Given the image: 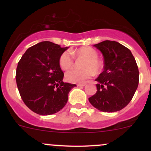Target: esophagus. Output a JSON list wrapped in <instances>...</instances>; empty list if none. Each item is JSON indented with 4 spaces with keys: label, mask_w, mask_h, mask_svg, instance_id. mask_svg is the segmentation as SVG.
Listing matches in <instances>:
<instances>
[{
    "label": "esophagus",
    "mask_w": 151,
    "mask_h": 151,
    "mask_svg": "<svg viewBox=\"0 0 151 151\" xmlns=\"http://www.w3.org/2000/svg\"><path fill=\"white\" fill-rule=\"evenodd\" d=\"M85 85H86L85 84H78L77 86H79V87H81V86H84Z\"/></svg>",
    "instance_id": "obj_1"
}]
</instances>
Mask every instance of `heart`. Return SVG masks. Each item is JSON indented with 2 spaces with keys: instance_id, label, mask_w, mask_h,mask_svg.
<instances>
[{
  "instance_id": "b5f03b06",
  "label": "heart",
  "mask_w": 151,
  "mask_h": 151,
  "mask_svg": "<svg viewBox=\"0 0 151 151\" xmlns=\"http://www.w3.org/2000/svg\"><path fill=\"white\" fill-rule=\"evenodd\" d=\"M75 57H84L86 58L83 67L84 70L72 69L67 71L65 78L71 83H83L89 79L94 74V72H98L101 69V64L98 60V53L91 47H81L79 49L66 51L60 58V65L63 70H68L74 65Z\"/></svg>"
}]
</instances>
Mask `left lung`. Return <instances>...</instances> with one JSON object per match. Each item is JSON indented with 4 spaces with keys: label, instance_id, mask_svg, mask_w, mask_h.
Returning <instances> with one entry per match:
<instances>
[{
    "label": "left lung",
    "instance_id": "1",
    "mask_svg": "<svg viewBox=\"0 0 151 151\" xmlns=\"http://www.w3.org/2000/svg\"><path fill=\"white\" fill-rule=\"evenodd\" d=\"M104 57V72L95 80L97 91L89 98L91 104L104 112H115L132 99L139 81L136 60L129 49L116 41L93 45Z\"/></svg>",
    "mask_w": 151,
    "mask_h": 151
}]
</instances>
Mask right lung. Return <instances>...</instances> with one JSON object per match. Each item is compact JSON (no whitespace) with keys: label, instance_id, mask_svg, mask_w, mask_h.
<instances>
[{"label":"right lung","instance_id":"1","mask_svg":"<svg viewBox=\"0 0 151 151\" xmlns=\"http://www.w3.org/2000/svg\"><path fill=\"white\" fill-rule=\"evenodd\" d=\"M69 47L44 41L28 48L16 70L17 86L22 101L40 115H51L63 109L76 84L63 82L60 58Z\"/></svg>","mask_w":151,"mask_h":151}]
</instances>
